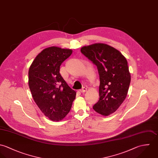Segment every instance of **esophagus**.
Returning a JSON list of instances; mask_svg holds the SVG:
<instances>
[{"instance_id":"obj_1","label":"esophagus","mask_w":158,"mask_h":158,"mask_svg":"<svg viewBox=\"0 0 158 158\" xmlns=\"http://www.w3.org/2000/svg\"><path fill=\"white\" fill-rule=\"evenodd\" d=\"M87 87H84L80 91L81 92H82V93H84V92H85L86 91H87Z\"/></svg>"}]
</instances>
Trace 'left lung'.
Returning <instances> with one entry per match:
<instances>
[{
    "label": "left lung",
    "mask_w": 158,
    "mask_h": 158,
    "mask_svg": "<svg viewBox=\"0 0 158 158\" xmlns=\"http://www.w3.org/2000/svg\"><path fill=\"white\" fill-rule=\"evenodd\" d=\"M81 51L96 65L99 75V99L93 109L108 116L118 109L127 94L131 74L126 59L119 51L105 43L83 46Z\"/></svg>",
    "instance_id": "left-lung-1"
}]
</instances>
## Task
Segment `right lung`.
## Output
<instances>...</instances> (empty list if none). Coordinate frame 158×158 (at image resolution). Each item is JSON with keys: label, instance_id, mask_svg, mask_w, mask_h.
<instances>
[{"label": "right lung", "instance_id": "obj_1", "mask_svg": "<svg viewBox=\"0 0 158 158\" xmlns=\"http://www.w3.org/2000/svg\"><path fill=\"white\" fill-rule=\"evenodd\" d=\"M69 49L51 46L44 49L29 70V86L35 103L51 120L60 121L69 113L76 98L61 76L60 66L72 54Z\"/></svg>", "mask_w": 158, "mask_h": 158}]
</instances>
